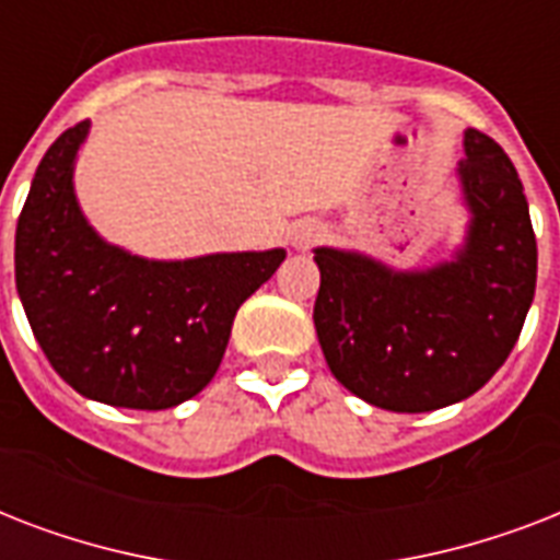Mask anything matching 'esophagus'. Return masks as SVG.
Instances as JSON below:
<instances>
[{
	"instance_id": "esophagus-1",
	"label": "esophagus",
	"mask_w": 560,
	"mask_h": 560,
	"mask_svg": "<svg viewBox=\"0 0 560 560\" xmlns=\"http://www.w3.org/2000/svg\"><path fill=\"white\" fill-rule=\"evenodd\" d=\"M319 237V226L316 223H299L296 229H293V246H299V249H305V246H311Z\"/></svg>"
}]
</instances>
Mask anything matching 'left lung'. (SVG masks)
Returning a JSON list of instances; mask_svg holds the SVG:
<instances>
[{"label":"left lung","mask_w":560,"mask_h":560,"mask_svg":"<svg viewBox=\"0 0 560 560\" xmlns=\"http://www.w3.org/2000/svg\"><path fill=\"white\" fill-rule=\"evenodd\" d=\"M468 235L451 261L395 270L319 246L314 325L328 369L372 407L430 412L482 389L512 354L535 299L538 244L505 151L465 130Z\"/></svg>","instance_id":"left-lung-1"}]
</instances>
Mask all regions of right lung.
Masks as SVG:
<instances>
[{
  "mask_svg": "<svg viewBox=\"0 0 560 560\" xmlns=\"http://www.w3.org/2000/svg\"><path fill=\"white\" fill-rule=\"evenodd\" d=\"M90 121L57 136L16 220V293L39 349L74 392L109 407L168 409L214 377L237 307L284 249L148 261L107 244L74 197Z\"/></svg>",
  "mask_w": 560,
  "mask_h": 560,
  "instance_id": "right-lung-1",
  "label": "right lung"
}]
</instances>
